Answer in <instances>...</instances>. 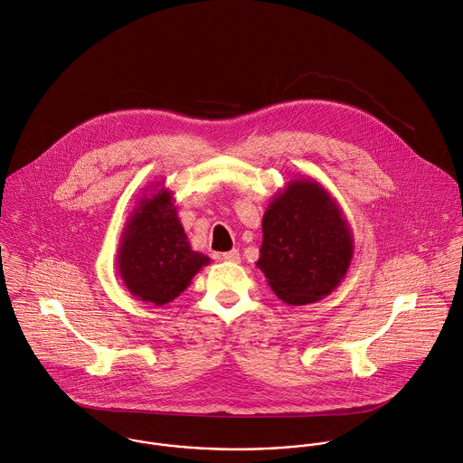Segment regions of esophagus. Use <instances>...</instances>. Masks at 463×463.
<instances>
[{
    "mask_svg": "<svg viewBox=\"0 0 463 463\" xmlns=\"http://www.w3.org/2000/svg\"><path fill=\"white\" fill-rule=\"evenodd\" d=\"M223 260H229V262H240V252L236 249H232L231 252H225L222 254Z\"/></svg>",
    "mask_w": 463,
    "mask_h": 463,
    "instance_id": "obj_1",
    "label": "esophagus"
}]
</instances>
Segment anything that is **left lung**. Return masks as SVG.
<instances>
[{
    "instance_id": "obj_1",
    "label": "left lung",
    "mask_w": 463,
    "mask_h": 463,
    "mask_svg": "<svg viewBox=\"0 0 463 463\" xmlns=\"http://www.w3.org/2000/svg\"><path fill=\"white\" fill-rule=\"evenodd\" d=\"M355 240L337 201L310 177L279 190L262 214L256 266L288 306L330 295L346 277Z\"/></svg>"
}]
</instances>
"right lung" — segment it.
<instances>
[{
    "mask_svg": "<svg viewBox=\"0 0 463 463\" xmlns=\"http://www.w3.org/2000/svg\"><path fill=\"white\" fill-rule=\"evenodd\" d=\"M174 203L163 181L151 184L129 214L117 250L126 289L155 307L175 300L211 260L192 249Z\"/></svg>",
    "mask_w": 463,
    "mask_h": 463,
    "instance_id": "obj_1",
    "label": "right lung"
}]
</instances>
